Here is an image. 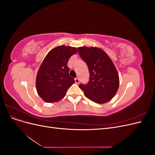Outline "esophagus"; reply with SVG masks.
<instances>
[{"label":"esophagus","mask_w":155,"mask_h":155,"mask_svg":"<svg viewBox=\"0 0 155 155\" xmlns=\"http://www.w3.org/2000/svg\"><path fill=\"white\" fill-rule=\"evenodd\" d=\"M75 81H76V83L77 84H79V78H76V79H75Z\"/></svg>","instance_id":"obj_1"}]
</instances>
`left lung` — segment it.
Masks as SVG:
<instances>
[{
    "label": "left lung",
    "mask_w": 155,
    "mask_h": 155,
    "mask_svg": "<svg viewBox=\"0 0 155 155\" xmlns=\"http://www.w3.org/2000/svg\"><path fill=\"white\" fill-rule=\"evenodd\" d=\"M79 54L86 62L90 72V80L79 88L89 100L96 104H105L111 100L119 87L118 71L105 51L97 47H79Z\"/></svg>",
    "instance_id": "8db88e82"
}]
</instances>
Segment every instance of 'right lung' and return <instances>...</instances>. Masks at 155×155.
<instances>
[{
    "instance_id": "add662e5",
    "label": "right lung",
    "mask_w": 155,
    "mask_h": 155,
    "mask_svg": "<svg viewBox=\"0 0 155 155\" xmlns=\"http://www.w3.org/2000/svg\"><path fill=\"white\" fill-rule=\"evenodd\" d=\"M78 48L61 45L51 50L42 62L36 77V89L46 103H54L64 97L68 88L75 83L69 76L68 61Z\"/></svg>"
}]
</instances>
